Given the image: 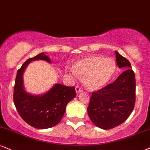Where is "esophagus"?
<instances>
[{"instance_id":"1","label":"esophagus","mask_w":150,"mask_h":150,"mask_svg":"<svg viewBox=\"0 0 150 150\" xmlns=\"http://www.w3.org/2000/svg\"><path fill=\"white\" fill-rule=\"evenodd\" d=\"M75 90H76V93H77V94H79V93H81V92H83V90L81 89V88H80V87L78 86H77L76 87Z\"/></svg>"}]
</instances>
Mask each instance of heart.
Masks as SVG:
<instances>
[{"label": "heart", "mask_w": 150, "mask_h": 150, "mask_svg": "<svg viewBox=\"0 0 150 150\" xmlns=\"http://www.w3.org/2000/svg\"><path fill=\"white\" fill-rule=\"evenodd\" d=\"M116 69L115 62L101 55H90L76 62L71 73L74 76H85V83L91 89H98L106 85Z\"/></svg>", "instance_id": "1"}]
</instances>
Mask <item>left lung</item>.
<instances>
[{
    "instance_id": "8db88e82",
    "label": "left lung",
    "mask_w": 150,
    "mask_h": 150,
    "mask_svg": "<svg viewBox=\"0 0 150 150\" xmlns=\"http://www.w3.org/2000/svg\"><path fill=\"white\" fill-rule=\"evenodd\" d=\"M119 68L126 70L112 83L93 92L90 97L88 113L96 126L110 129L126 120L134 108L136 101L135 74L129 61L115 51Z\"/></svg>"
}]
</instances>
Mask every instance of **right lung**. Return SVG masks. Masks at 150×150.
Returning <instances> with one entry per match:
<instances>
[{
	"mask_svg": "<svg viewBox=\"0 0 150 150\" xmlns=\"http://www.w3.org/2000/svg\"><path fill=\"white\" fill-rule=\"evenodd\" d=\"M42 60L51 63L44 53L25 61L18 70L14 88V103L18 114L25 122L36 129H48L55 126L62 120L67 103L76 96L74 87L55 84L43 95H33L23 88V75L32 61Z\"/></svg>",
	"mask_w": 150,
	"mask_h": 150,
	"instance_id": "1",
	"label": "right lung"
}]
</instances>
